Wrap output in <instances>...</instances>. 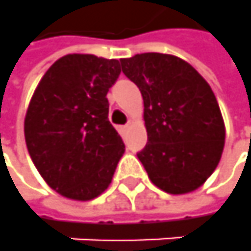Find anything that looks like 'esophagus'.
I'll return each instance as SVG.
<instances>
[{"instance_id": "esophagus-1", "label": "esophagus", "mask_w": 251, "mask_h": 251, "mask_svg": "<svg viewBox=\"0 0 251 251\" xmlns=\"http://www.w3.org/2000/svg\"><path fill=\"white\" fill-rule=\"evenodd\" d=\"M128 128H129V124H126V126H122V127H120L122 131H127Z\"/></svg>"}]
</instances>
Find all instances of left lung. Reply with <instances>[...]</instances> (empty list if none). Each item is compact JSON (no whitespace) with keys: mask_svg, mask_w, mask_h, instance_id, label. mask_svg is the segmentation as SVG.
<instances>
[{"mask_svg":"<svg viewBox=\"0 0 251 251\" xmlns=\"http://www.w3.org/2000/svg\"><path fill=\"white\" fill-rule=\"evenodd\" d=\"M120 63L144 98L148 144L137 156L151 181L173 195L198 189L218 166L225 144L213 90L174 55L146 52Z\"/></svg>","mask_w":251,"mask_h":251,"instance_id":"8db88e82","label":"left lung"}]
</instances>
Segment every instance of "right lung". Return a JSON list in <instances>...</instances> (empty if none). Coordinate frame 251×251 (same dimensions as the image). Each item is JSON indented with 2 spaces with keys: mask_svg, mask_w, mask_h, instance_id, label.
Here are the masks:
<instances>
[{
  "mask_svg": "<svg viewBox=\"0 0 251 251\" xmlns=\"http://www.w3.org/2000/svg\"><path fill=\"white\" fill-rule=\"evenodd\" d=\"M117 59L70 53L44 75L25 119L35 169L62 196L91 200L112 182L126 146L110 124L107 91L119 78Z\"/></svg>",
  "mask_w": 251,
  "mask_h": 251,
  "instance_id": "obj_1",
  "label": "right lung"
}]
</instances>
